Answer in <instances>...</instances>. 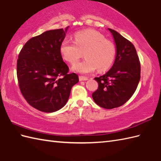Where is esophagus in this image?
I'll return each instance as SVG.
<instances>
[{"instance_id": "1", "label": "esophagus", "mask_w": 161, "mask_h": 161, "mask_svg": "<svg viewBox=\"0 0 161 161\" xmlns=\"http://www.w3.org/2000/svg\"><path fill=\"white\" fill-rule=\"evenodd\" d=\"M79 80H80V81H86V80H88V79L86 77L80 76V77H79Z\"/></svg>"}]
</instances>
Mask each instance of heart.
<instances>
[{
  "label": "heart",
  "instance_id": "b5f03b06",
  "mask_svg": "<svg viewBox=\"0 0 161 161\" xmlns=\"http://www.w3.org/2000/svg\"><path fill=\"white\" fill-rule=\"evenodd\" d=\"M63 59L70 64L77 62L82 53L86 59L72 67V70L81 74H89L98 68L107 70L114 63L116 49L114 43L105 39L104 35L94 30H86L75 35V42L65 39L60 46Z\"/></svg>",
  "mask_w": 161,
  "mask_h": 161
}]
</instances>
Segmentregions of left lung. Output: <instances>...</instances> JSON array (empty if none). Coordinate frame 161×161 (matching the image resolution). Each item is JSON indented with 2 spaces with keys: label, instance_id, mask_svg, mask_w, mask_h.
Listing matches in <instances>:
<instances>
[{
  "label": "left lung",
  "instance_id": "left-lung-1",
  "mask_svg": "<svg viewBox=\"0 0 161 161\" xmlns=\"http://www.w3.org/2000/svg\"><path fill=\"white\" fill-rule=\"evenodd\" d=\"M114 39V63L107 73L95 77L98 89L92 97L100 107L112 109L127 102L134 93L141 79V64L134 46L120 34L108 28Z\"/></svg>",
  "mask_w": 161,
  "mask_h": 161
}]
</instances>
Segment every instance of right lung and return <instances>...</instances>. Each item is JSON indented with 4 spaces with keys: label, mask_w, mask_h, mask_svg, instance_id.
<instances>
[{
    "label": "right lung",
    "mask_w": 161,
    "mask_h": 161,
    "mask_svg": "<svg viewBox=\"0 0 161 161\" xmlns=\"http://www.w3.org/2000/svg\"><path fill=\"white\" fill-rule=\"evenodd\" d=\"M69 28L48 30L32 37L24 45L17 60V77L21 93L32 107L46 113L63 108L71 88L79 81L60 53Z\"/></svg>",
    "instance_id": "right-lung-1"
}]
</instances>
